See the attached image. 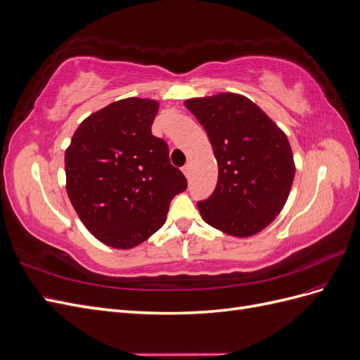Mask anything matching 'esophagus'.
<instances>
[{
	"label": "esophagus",
	"mask_w": 360,
	"mask_h": 360,
	"mask_svg": "<svg viewBox=\"0 0 360 360\" xmlns=\"http://www.w3.org/2000/svg\"><path fill=\"white\" fill-rule=\"evenodd\" d=\"M191 171H192V163L188 162L186 165L183 167V174H184V176H186V177H189V176H191Z\"/></svg>",
	"instance_id": "esophagus-1"
}]
</instances>
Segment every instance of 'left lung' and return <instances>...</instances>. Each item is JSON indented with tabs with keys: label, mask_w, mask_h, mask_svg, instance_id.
Wrapping results in <instances>:
<instances>
[{
	"label": "left lung",
	"mask_w": 360,
	"mask_h": 360,
	"mask_svg": "<svg viewBox=\"0 0 360 360\" xmlns=\"http://www.w3.org/2000/svg\"><path fill=\"white\" fill-rule=\"evenodd\" d=\"M184 105L205 129L219 167L213 193L197 202L202 219L236 237L264 230L284 207L296 172L285 134L240 94Z\"/></svg>",
	"instance_id": "obj_1"
}]
</instances>
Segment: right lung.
I'll return each instance as SVG.
<instances>
[{
  "label": "right lung",
  "instance_id": "1",
  "mask_svg": "<svg viewBox=\"0 0 360 360\" xmlns=\"http://www.w3.org/2000/svg\"><path fill=\"white\" fill-rule=\"evenodd\" d=\"M158 102L117 101L76 129L64 156L66 189L79 219L108 246L129 249L165 224L171 200L188 188L168 144L151 134Z\"/></svg>",
  "mask_w": 360,
  "mask_h": 360
}]
</instances>
